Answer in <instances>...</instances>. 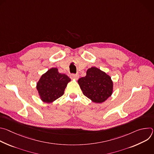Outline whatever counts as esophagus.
I'll return each instance as SVG.
<instances>
[{
  "label": "esophagus",
  "instance_id": "1",
  "mask_svg": "<svg viewBox=\"0 0 154 154\" xmlns=\"http://www.w3.org/2000/svg\"><path fill=\"white\" fill-rule=\"evenodd\" d=\"M70 77H71V79H76V80H77V79H79V75L78 74H71Z\"/></svg>",
  "mask_w": 154,
  "mask_h": 154
}]
</instances>
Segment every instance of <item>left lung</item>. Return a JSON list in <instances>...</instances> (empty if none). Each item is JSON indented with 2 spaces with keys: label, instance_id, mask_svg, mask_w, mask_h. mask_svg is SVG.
Here are the masks:
<instances>
[{
  "label": "left lung",
  "instance_id": "8db88e82",
  "mask_svg": "<svg viewBox=\"0 0 154 154\" xmlns=\"http://www.w3.org/2000/svg\"><path fill=\"white\" fill-rule=\"evenodd\" d=\"M83 94L96 103H102L110 97L113 92L111 77L99 69L92 67L86 75L78 80Z\"/></svg>",
  "mask_w": 154,
  "mask_h": 154
}]
</instances>
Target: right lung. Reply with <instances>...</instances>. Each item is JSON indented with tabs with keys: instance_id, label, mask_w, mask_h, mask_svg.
<instances>
[{
	"instance_id": "obj_1",
	"label": "right lung",
	"mask_w": 154,
	"mask_h": 154,
	"mask_svg": "<svg viewBox=\"0 0 154 154\" xmlns=\"http://www.w3.org/2000/svg\"><path fill=\"white\" fill-rule=\"evenodd\" d=\"M70 78L58 72L57 68H51L44 74L37 83L36 88L45 102L50 103L62 96Z\"/></svg>"
}]
</instances>
